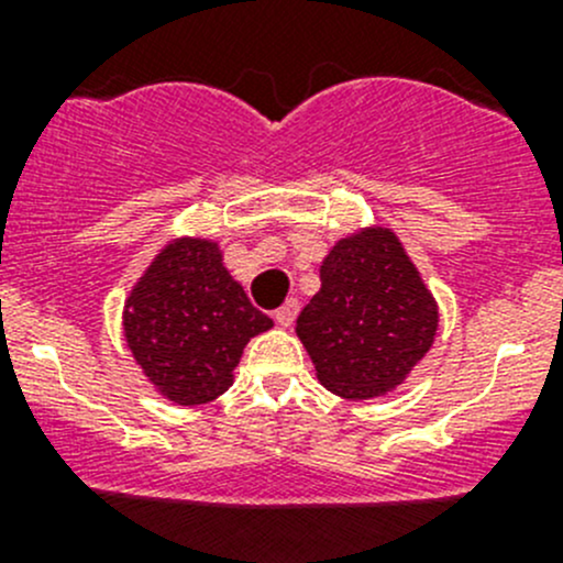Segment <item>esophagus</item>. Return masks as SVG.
Instances as JSON below:
<instances>
[{
  "mask_svg": "<svg viewBox=\"0 0 563 563\" xmlns=\"http://www.w3.org/2000/svg\"><path fill=\"white\" fill-rule=\"evenodd\" d=\"M297 313H299V302L297 299H288V302H283L280 308L275 310V321L280 323V327H291L294 323V318H297Z\"/></svg>",
  "mask_w": 563,
  "mask_h": 563,
  "instance_id": "1",
  "label": "esophagus"
}]
</instances>
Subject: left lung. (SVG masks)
Instances as JSON below:
<instances>
[{"mask_svg": "<svg viewBox=\"0 0 563 563\" xmlns=\"http://www.w3.org/2000/svg\"><path fill=\"white\" fill-rule=\"evenodd\" d=\"M439 305L397 234L367 225L332 245L297 318L318 382L345 400L400 387L433 345Z\"/></svg>", "mask_w": 563, "mask_h": 563, "instance_id": "8db88e82", "label": "left lung"}]
</instances>
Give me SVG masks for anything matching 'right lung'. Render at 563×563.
<instances>
[{"label":"right lung","mask_w":563,"mask_h":563,"mask_svg":"<svg viewBox=\"0 0 563 563\" xmlns=\"http://www.w3.org/2000/svg\"><path fill=\"white\" fill-rule=\"evenodd\" d=\"M122 329L155 391L176 406H201L234 384L242 351L272 318L250 305L218 242L176 236L130 288Z\"/></svg>","instance_id":"add662e5"}]
</instances>
